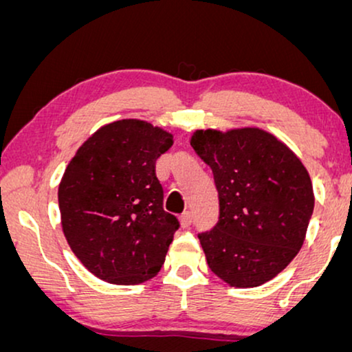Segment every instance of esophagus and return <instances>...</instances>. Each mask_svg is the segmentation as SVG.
<instances>
[{"label": "esophagus", "mask_w": 352, "mask_h": 352, "mask_svg": "<svg viewBox=\"0 0 352 352\" xmlns=\"http://www.w3.org/2000/svg\"><path fill=\"white\" fill-rule=\"evenodd\" d=\"M179 223H181L182 228H189V226L192 224V214H190V211H186V213L181 214Z\"/></svg>", "instance_id": "34e87169"}]
</instances>
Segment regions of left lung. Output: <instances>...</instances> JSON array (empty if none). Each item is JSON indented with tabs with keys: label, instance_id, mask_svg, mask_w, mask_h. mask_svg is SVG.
Masks as SVG:
<instances>
[{
	"label": "left lung",
	"instance_id": "1",
	"mask_svg": "<svg viewBox=\"0 0 352 352\" xmlns=\"http://www.w3.org/2000/svg\"><path fill=\"white\" fill-rule=\"evenodd\" d=\"M213 170L219 221L200 234L211 272L253 288L282 272L300 252L314 210L306 166L277 136L258 126L197 129L190 136Z\"/></svg>",
	"mask_w": 352,
	"mask_h": 352
}]
</instances>
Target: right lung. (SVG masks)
Instances as JSON below:
<instances>
[{
	"instance_id": "right-lung-1",
	"label": "right lung",
	"mask_w": 352,
	"mask_h": 352,
	"mask_svg": "<svg viewBox=\"0 0 352 352\" xmlns=\"http://www.w3.org/2000/svg\"><path fill=\"white\" fill-rule=\"evenodd\" d=\"M173 134L136 118L107 123L78 147L59 182L67 243L91 274L115 285L155 277L179 223L163 210L157 158Z\"/></svg>"
}]
</instances>
